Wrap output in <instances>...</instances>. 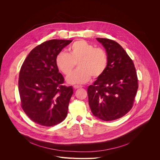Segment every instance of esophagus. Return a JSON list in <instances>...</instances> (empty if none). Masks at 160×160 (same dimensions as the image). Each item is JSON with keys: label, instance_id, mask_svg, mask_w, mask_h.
<instances>
[{"label": "esophagus", "instance_id": "esophagus-1", "mask_svg": "<svg viewBox=\"0 0 160 160\" xmlns=\"http://www.w3.org/2000/svg\"><path fill=\"white\" fill-rule=\"evenodd\" d=\"M75 89H79V88H82V86H78V85H75L73 87Z\"/></svg>", "mask_w": 160, "mask_h": 160}]
</instances>
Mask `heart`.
I'll use <instances>...</instances> for the list:
<instances>
[{"mask_svg": "<svg viewBox=\"0 0 160 160\" xmlns=\"http://www.w3.org/2000/svg\"><path fill=\"white\" fill-rule=\"evenodd\" d=\"M69 54L60 52L56 57V65L65 75L68 76L78 63L79 68L69 76V84H84L92 76L98 78L102 76L108 65V57L104 49L84 40L74 42L69 48Z\"/></svg>", "mask_w": 160, "mask_h": 160, "instance_id": "obj_1", "label": "heart"}]
</instances>
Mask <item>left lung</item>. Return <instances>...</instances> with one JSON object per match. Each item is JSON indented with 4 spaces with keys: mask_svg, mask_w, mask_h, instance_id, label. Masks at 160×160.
<instances>
[{
    "mask_svg": "<svg viewBox=\"0 0 160 160\" xmlns=\"http://www.w3.org/2000/svg\"><path fill=\"white\" fill-rule=\"evenodd\" d=\"M106 49L108 65L104 73L88 89L92 112L98 118L113 121L132 108L138 84L132 59L114 41L97 38Z\"/></svg>",
    "mask_w": 160,
    "mask_h": 160,
    "instance_id": "8db88e82",
    "label": "left lung"
}]
</instances>
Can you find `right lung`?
<instances>
[{"mask_svg": "<svg viewBox=\"0 0 160 160\" xmlns=\"http://www.w3.org/2000/svg\"><path fill=\"white\" fill-rule=\"evenodd\" d=\"M71 40L52 39L34 48L20 69L18 90L21 106L33 122L50 127L62 122L68 114L72 86H63L56 57Z\"/></svg>", "mask_w": 160, "mask_h": 160, "instance_id": "1", "label": "right lung"}]
</instances>
